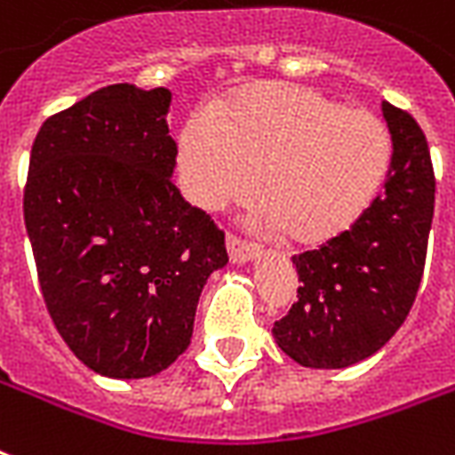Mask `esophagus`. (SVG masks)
Instances as JSON below:
<instances>
[{"mask_svg":"<svg viewBox=\"0 0 455 455\" xmlns=\"http://www.w3.org/2000/svg\"><path fill=\"white\" fill-rule=\"evenodd\" d=\"M227 251H228V258H231V262H235V265H245V262H251L255 255L259 252L258 245H252V243L243 241V238H238V235L228 234L227 235Z\"/></svg>","mask_w":455,"mask_h":455,"instance_id":"1","label":"esophagus"}]
</instances>
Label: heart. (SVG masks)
Returning <instances> with one entry per match:
<instances>
[{"label": "heart", "instance_id": "heart-1", "mask_svg": "<svg viewBox=\"0 0 455 455\" xmlns=\"http://www.w3.org/2000/svg\"><path fill=\"white\" fill-rule=\"evenodd\" d=\"M394 145L387 124L289 83L252 85L196 114L179 138V181L207 212L255 188L258 220L298 245H322L353 228L387 181Z\"/></svg>", "mask_w": 455, "mask_h": 455}]
</instances>
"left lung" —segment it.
Wrapping results in <instances>:
<instances>
[{
    "instance_id": "left-lung-1",
    "label": "left lung",
    "mask_w": 455,
    "mask_h": 455,
    "mask_svg": "<svg viewBox=\"0 0 455 455\" xmlns=\"http://www.w3.org/2000/svg\"><path fill=\"white\" fill-rule=\"evenodd\" d=\"M381 112L394 145L384 193L346 234L293 258L298 300L272 334L303 367L339 370L374 355L403 324L420 289L435 169L418 121L389 102Z\"/></svg>"
}]
</instances>
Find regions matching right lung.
<instances>
[{"instance_id": "1", "label": "right lung", "mask_w": 455, "mask_h": 455, "mask_svg": "<svg viewBox=\"0 0 455 455\" xmlns=\"http://www.w3.org/2000/svg\"><path fill=\"white\" fill-rule=\"evenodd\" d=\"M172 92H90L37 131L23 217L54 327L112 379L162 372L188 348L200 293L228 262L224 231L172 183Z\"/></svg>"}]
</instances>
